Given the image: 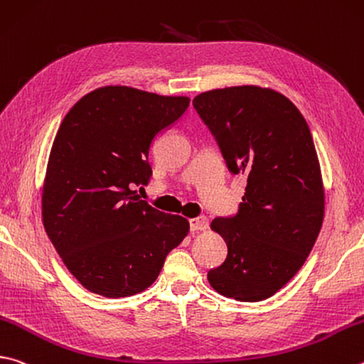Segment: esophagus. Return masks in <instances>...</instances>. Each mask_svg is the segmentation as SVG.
<instances>
[{"instance_id": "34e87169", "label": "esophagus", "mask_w": 364, "mask_h": 364, "mask_svg": "<svg viewBox=\"0 0 364 364\" xmlns=\"http://www.w3.org/2000/svg\"><path fill=\"white\" fill-rule=\"evenodd\" d=\"M191 224V230H205L208 228V220L205 216H199V218H193V220H189Z\"/></svg>"}]
</instances>
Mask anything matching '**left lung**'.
<instances>
[{"instance_id": "8db88e82", "label": "left lung", "mask_w": 364, "mask_h": 364, "mask_svg": "<svg viewBox=\"0 0 364 364\" xmlns=\"http://www.w3.org/2000/svg\"><path fill=\"white\" fill-rule=\"evenodd\" d=\"M193 105L229 170L247 175L239 215L210 224L228 256L208 282L235 301H264L297 274L320 234L325 186L312 134L291 100L269 87L207 90Z\"/></svg>"}]
</instances>
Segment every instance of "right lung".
Masks as SVG:
<instances>
[{
    "label": "right lung",
    "instance_id": "1",
    "mask_svg": "<svg viewBox=\"0 0 364 364\" xmlns=\"http://www.w3.org/2000/svg\"><path fill=\"white\" fill-rule=\"evenodd\" d=\"M189 97L103 85L76 102L58 127L41 194L43 224L70 274L90 293L148 289L189 232V221L140 200L149 149Z\"/></svg>",
    "mask_w": 364,
    "mask_h": 364
}]
</instances>
